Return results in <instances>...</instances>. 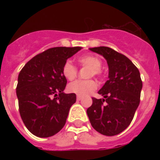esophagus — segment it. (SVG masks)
<instances>
[{"instance_id":"34e87169","label":"esophagus","mask_w":160,"mask_h":160,"mask_svg":"<svg viewBox=\"0 0 160 160\" xmlns=\"http://www.w3.org/2000/svg\"><path fill=\"white\" fill-rule=\"evenodd\" d=\"M82 99V97H80V96H77V100L78 101H80Z\"/></svg>"}]
</instances>
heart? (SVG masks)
Segmentation results:
<instances>
[{"label": "heart", "instance_id": "1", "mask_svg": "<svg viewBox=\"0 0 160 160\" xmlns=\"http://www.w3.org/2000/svg\"><path fill=\"white\" fill-rule=\"evenodd\" d=\"M78 62L81 66L90 68L87 73L88 78L92 76H100L102 61L99 57L93 55H86V56H80L78 58ZM62 73L67 80H73L77 77L78 69L70 61H67L63 64ZM96 88H97V84L93 80H76L68 86V92L72 93H75L78 96H87L95 91Z\"/></svg>", "mask_w": 160, "mask_h": 160}]
</instances>
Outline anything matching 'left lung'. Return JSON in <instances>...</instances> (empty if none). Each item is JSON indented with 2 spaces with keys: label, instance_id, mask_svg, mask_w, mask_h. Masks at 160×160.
Returning a JSON list of instances; mask_svg holds the SVG:
<instances>
[{
  "label": "left lung",
  "instance_id": "obj_1",
  "mask_svg": "<svg viewBox=\"0 0 160 160\" xmlns=\"http://www.w3.org/2000/svg\"><path fill=\"white\" fill-rule=\"evenodd\" d=\"M90 50L103 56L109 67V80L98 91L104 98H92L87 113L92 126L98 133L113 136L125 130L134 118L140 104L142 81L130 60L109 47Z\"/></svg>",
  "mask_w": 160,
  "mask_h": 160
}]
</instances>
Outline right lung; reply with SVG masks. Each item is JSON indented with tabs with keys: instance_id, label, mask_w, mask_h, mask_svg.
<instances>
[{
	"instance_id": "add662e5",
	"label": "right lung",
	"mask_w": 160,
	"mask_h": 160,
	"mask_svg": "<svg viewBox=\"0 0 160 160\" xmlns=\"http://www.w3.org/2000/svg\"><path fill=\"white\" fill-rule=\"evenodd\" d=\"M81 47H55L30 60L19 72L16 94L20 117L38 137L57 134L66 123L75 93H64L67 79L62 68Z\"/></svg>"
}]
</instances>
